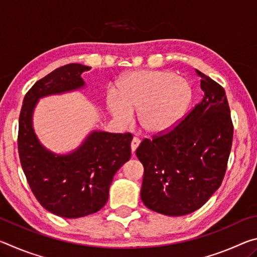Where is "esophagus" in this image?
I'll return each mask as SVG.
<instances>
[{
  "instance_id": "1",
  "label": "esophagus",
  "mask_w": 257,
  "mask_h": 257,
  "mask_svg": "<svg viewBox=\"0 0 257 257\" xmlns=\"http://www.w3.org/2000/svg\"><path fill=\"white\" fill-rule=\"evenodd\" d=\"M139 144H141V139H139L138 137H134L133 141H132V152H133V153L137 150V147L139 146Z\"/></svg>"
}]
</instances>
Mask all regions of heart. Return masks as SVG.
Segmentation results:
<instances>
[{"mask_svg":"<svg viewBox=\"0 0 257 257\" xmlns=\"http://www.w3.org/2000/svg\"><path fill=\"white\" fill-rule=\"evenodd\" d=\"M191 99L189 82L167 70L135 71L119 84V95L110 92L107 105L114 118L127 123L133 111L146 133L161 135L180 122Z\"/></svg>","mask_w":257,"mask_h":257,"instance_id":"obj_1","label":"heart"}]
</instances>
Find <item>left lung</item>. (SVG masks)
<instances>
[{
    "mask_svg": "<svg viewBox=\"0 0 257 257\" xmlns=\"http://www.w3.org/2000/svg\"><path fill=\"white\" fill-rule=\"evenodd\" d=\"M203 98L170 132L143 139L141 196L150 210L181 216L198 210L222 184L233 124L223 87L196 70Z\"/></svg>",
    "mask_w": 257,
    "mask_h": 257,
    "instance_id": "8db88e82",
    "label": "left lung"
}]
</instances>
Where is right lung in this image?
Wrapping results in <instances>:
<instances>
[{"instance_id": "1", "label": "right lung", "mask_w": 257, "mask_h": 257, "mask_svg": "<svg viewBox=\"0 0 257 257\" xmlns=\"http://www.w3.org/2000/svg\"><path fill=\"white\" fill-rule=\"evenodd\" d=\"M89 67L70 63L35 82L19 115L18 152L30 189L41 205L55 215L77 219L105 205L115 172L132 156L133 135L94 132L79 149L56 155L41 145L32 125L38 98L80 88Z\"/></svg>"}]
</instances>
